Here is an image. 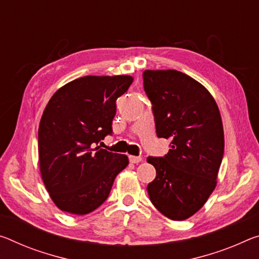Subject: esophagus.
Listing matches in <instances>:
<instances>
[{"label":"esophagus","mask_w":259,"mask_h":259,"mask_svg":"<svg viewBox=\"0 0 259 259\" xmlns=\"http://www.w3.org/2000/svg\"><path fill=\"white\" fill-rule=\"evenodd\" d=\"M129 160H130V162H133V163H138V162H141L143 159L141 157H135V155H129Z\"/></svg>","instance_id":"esophagus-1"}]
</instances>
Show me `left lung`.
Returning <instances> with one entry per match:
<instances>
[{"label":"left lung","mask_w":259,"mask_h":259,"mask_svg":"<svg viewBox=\"0 0 259 259\" xmlns=\"http://www.w3.org/2000/svg\"><path fill=\"white\" fill-rule=\"evenodd\" d=\"M159 138L170 139L165 157H149L157 170L147 186L155 208L171 220H186L203 207L217 186L225 138L218 105L194 78L178 70H145Z\"/></svg>","instance_id":"obj_1"}]
</instances>
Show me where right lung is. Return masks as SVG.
<instances>
[{
	"instance_id": "obj_1",
	"label": "right lung",
	"mask_w": 259,
	"mask_h": 259,
	"mask_svg": "<svg viewBox=\"0 0 259 259\" xmlns=\"http://www.w3.org/2000/svg\"><path fill=\"white\" fill-rule=\"evenodd\" d=\"M131 76H85L65 84L48 101L38 131L40 173L61 211L83 215L108 198L114 180L128 166L125 154L99 146L112 135L116 99Z\"/></svg>"
}]
</instances>
